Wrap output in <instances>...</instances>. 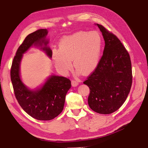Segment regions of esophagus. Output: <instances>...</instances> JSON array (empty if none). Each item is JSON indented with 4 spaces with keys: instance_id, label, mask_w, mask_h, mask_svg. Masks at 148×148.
<instances>
[{
    "instance_id": "esophagus-1",
    "label": "esophagus",
    "mask_w": 148,
    "mask_h": 148,
    "mask_svg": "<svg viewBox=\"0 0 148 148\" xmlns=\"http://www.w3.org/2000/svg\"><path fill=\"white\" fill-rule=\"evenodd\" d=\"M78 84H79V82L77 81V80H76V81H75V80H72V81H71V85H72V86L76 87L77 86Z\"/></svg>"
}]
</instances>
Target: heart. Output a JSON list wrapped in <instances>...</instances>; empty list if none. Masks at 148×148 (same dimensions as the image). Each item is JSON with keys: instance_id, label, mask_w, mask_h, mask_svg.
<instances>
[{"instance_id": "b5f03b06", "label": "heart", "mask_w": 148, "mask_h": 148, "mask_svg": "<svg viewBox=\"0 0 148 148\" xmlns=\"http://www.w3.org/2000/svg\"><path fill=\"white\" fill-rule=\"evenodd\" d=\"M102 41L96 31H78L65 36L59 42V51L53 50L52 59L57 69L66 74L73 65L84 75L95 70L99 63Z\"/></svg>"}]
</instances>
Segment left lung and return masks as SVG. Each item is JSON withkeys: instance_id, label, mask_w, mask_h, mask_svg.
<instances>
[{"instance_id": "1", "label": "left lung", "mask_w": 148, "mask_h": 148, "mask_svg": "<svg viewBox=\"0 0 148 148\" xmlns=\"http://www.w3.org/2000/svg\"><path fill=\"white\" fill-rule=\"evenodd\" d=\"M95 25L101 31L105 47L97 68L83 83L90 89L89 107L97 113L110 114L123 105L130 91L132 63L117 37L103 26Z\"/></svg>"}]
</instances>
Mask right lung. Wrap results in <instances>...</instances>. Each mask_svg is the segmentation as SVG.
I'll return each mask as SVG.
<instances>
[{
  "mask_svg": "<svg viewBox=\"0 0 148 148\" xmlns=\"http://www.w3.org/2000/svg\"><path fill=\"white\" fill-rule=\"evenodd\" d=\"M47 34V29H41L28 35L18 49L10 71L13 90L19 104L31 117L39 120H52L62 112L66 92L71 88L69 79L56 75H49L43 84L34 89L29 88L22 81L21 62L31 47L39 48L49 59L52 58Z\"/></svg>",
  "mask_w": 148,
  "mask_h": 148,
  "instance_id": "1",
  "label": "right lung"
}]
</instances>
